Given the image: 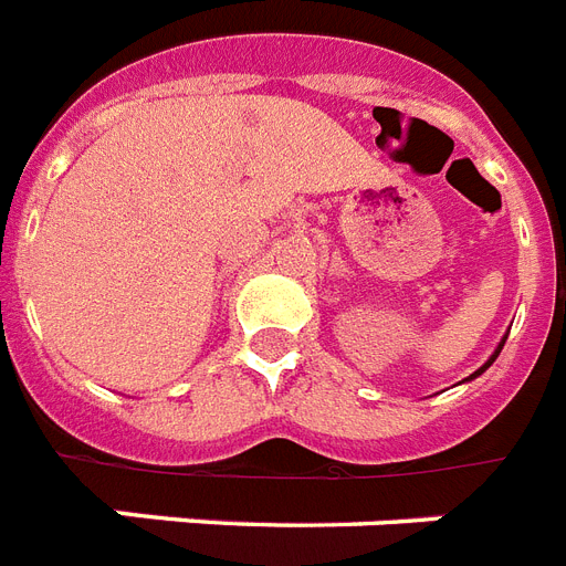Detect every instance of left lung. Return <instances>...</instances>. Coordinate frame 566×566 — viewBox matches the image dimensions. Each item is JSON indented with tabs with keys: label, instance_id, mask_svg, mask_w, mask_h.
<instances>
[{
	"label": "left lung",
	"instance_id": "left-lung-1",
	"mask_svg": "<svg viewBox=\"0 0 566 566\" xmlns=\"http://www.w3.org/2000/svg\"><path fill=\"white\" fill-rule=\"evenodd\" d=\"M505 338H509V336H503V342H500V345H496V350H494V354L488 356V361H485V365H482V368H479V370H473V374H470V377H468V379H464V382H470V379H476V377H479V374H485V370H488V368H491V365H494V359H496V356H500V350H503V345H505Z\"/></svg>",
	"mask_w": 566,
	"mask_h": 566
}]
</instances>
